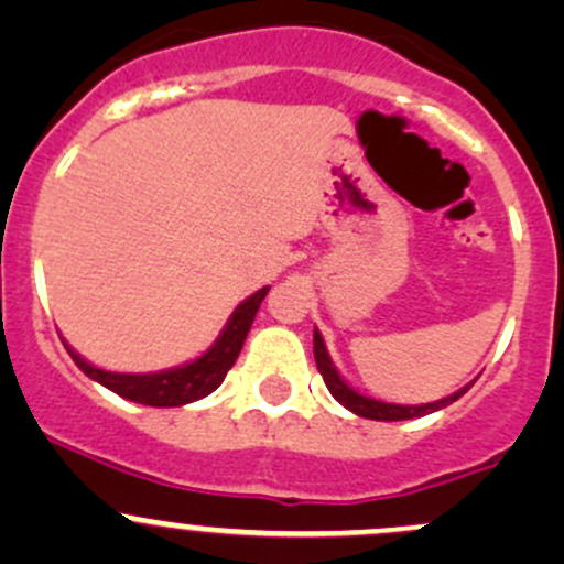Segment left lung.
Here are the masks:
<instances>
[{"label": "left lung", "mask_w": 564, "mask_h": 564, "mask_svg": "<svg viewBox=\"0 0 564 564\" xmlns=\"http://www.w3.org/2000/svg\"><path fill=\"white\" fill-rule=\"evenodd\" d=\"M314 357H316L318 373H322L324 384H327V390L333 392L335 401H338L340 406L349 409V412H355L357 417H366V420H384V423H392V420L423 417V414L440 412V409L451 406V403L458 401V398L466 392V388H469V384H466V388H460L453 392V395L442 398V401H434V403H414V406H409V403H388V401H377V398L371 395H362V392H357L351 384L344 382L338 368H335L333 360H329V351L327 346H324V338L318 329H314Z\"/></svg>", "instance_id": "1"}]
</instances>
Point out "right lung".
<instances>
[{
  "instance_id": "obj_1",
  "label": "right lung",
  "mask_w": 564,
  "mask_h": 564,
  "mask_svg": "<svg viewBox=\"0 0 564 564\" xmlns=\"http://www.w3.org/2000/svg\"><path fill=\"white\" fill-rule=\"evenodd\" d=\"M270 286L259 289L256 294H250L246 303H240L235 308V314L226 322L224 333L218 335L213 346L204 351L196 360L185 362V366L169 368V371H155V373H117V371H104V368L93 366V362L84 360L76 349L65 344V349L70 351L73 362L87 373L89 379H95L98 384H104L117 395L128 398V401L144 403V406H185V403L198 401V398L209 395L213 390L220 388V382L226 379L229 368L235 366L237 357H240L242 344L248 338V329L253 324L256 311H259L261 300L267 297Z\"/></svg>"
}]
</instances>
